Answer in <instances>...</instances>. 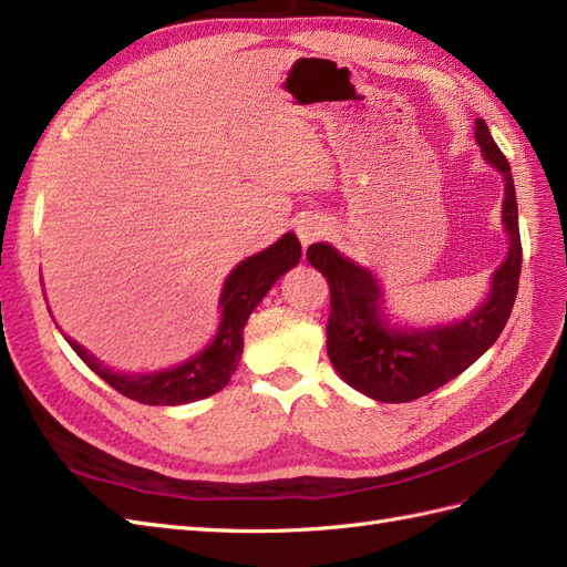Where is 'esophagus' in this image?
Returning <instances> with one entry per match:
<instances>
[{
  "label": "esophagus",
  "mask_w": 567,
  "mask_h": 567,
  "mask_svg": "<svg viewBox=\"0 0 567 567\" xmlns=\"http://www.w3.org/2000/svg\"><path fill=\"white\" fill-rule=\"evenodd\" d=\"M326 227L321 220H316V217H307V220H301L297 227V235L301 239L303 246H309L311 241H316L318 237L326 235Z\"/></svg>",
  "instance_id": "obj_1"
}]
</instances>
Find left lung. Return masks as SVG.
Returning <instances> with one entry per match:
<instances>
[{"label":"left lung","mask_w":567,"mask_h":567,"mask_svg":"<svg viewBox=\"0 0 567 567\" xmlns=\"http://www.w3.org/2000/svg\"><path fill=\"white\" fill-rule=\"evenodd\" d=\"M474 138L486 163L503 174V225L511 249L493 272L486 301L460 323L426 330L390 326L383 292L371 270L344 258L330 244H311L307 251L309 264L326 275L330 287L326 332L332 367L344 383L379 402H410L453 381L498 340L511 318L522 270L515 182L484 120H476Z\"/></svg>","instance_id":"1"}]
</instances>
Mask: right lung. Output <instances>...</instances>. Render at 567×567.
Listing matches in <instances>:
<instances>
[{"label":"right lung","mask_w":567,"mask_h":567,"mask_svg":"<svg viewBox=\"0 0 567 567\" xmlns=\"http://www.w3.org/2000/svg\"><path fill=\"white\" fill-rule=\"evenodd\" d=\"M301 258L299 239L287 231L266 251L249 256L229 272V278L220 295V328H217L215 340L198 352L196 357L186 359L184 364L163 369L155 373H114L103 361H97L85 347L76 340L66 338L83 364L95 371L100 379L110 383L117 393L141 404H186L203 398H210L217 390H223L237 364L244 350V326L249 321L251 311L258 301L268 295V289L278 282L282 275L295 268Z\"/></svg>","instance_id":"1"}]
</instances>
